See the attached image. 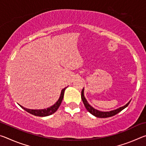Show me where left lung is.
I'll use <instances>...</instances> for the list:
<instances>
[{"label": "left lung", "mask_w": 146, "mask_h": 146, "mask_svg": "<svg viewBox=\"0 0 146 146\" xmlns=\"http://www.w3.org/2000/svg\"><path fill=\"white\" fill-rule=\"evenodd\" d=\"M84 88H83L82 92H81V98H82V102L85 106V108H86V110H87L88 111L91 113V114H92L93 115L95 116V117H98V118H108V117H113V116L117 115V113L120 112L121 111H122L123 110V109L126 108L131 102V100L129 101V102H128L125 105L122 106V107H120L117 109H116V110L110 111H102L96 110V109L92 107L90 104H89L88 102L84 97Z\"/></svg>", "instance_id": "left-lung-1"}]
</instances>
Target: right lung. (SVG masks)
I'll return each instance as SVG.
<instances>
[{
	"mask_svg": "<svg viewBox=\"0 0 146 146\" xmlns=\"http://www.w3.org/2000/svg\"><path fill=\"white\" fill-rule=\"evenodd\" d=\"M66 88H67V87L62 90L60 97H59L58 100L56 101L55 104H54L53 106H51L50 107L46 109H42V110H30V109L24 108L23 106H22L20 104L19 105L21 106L22 108L24 109V110L26 111L27 112L30 113V114H32L35 116H37V117H47V116L53 114V113H55L56 111V110H58L59 106L61 104L62 101L63 100L64 91H65V90Z\"/></svg>",
	"mask_w": 146,
	"mask_h": 146,
	"instance_id": "add662e5",
	"label": "right lung"
}]
</instances>
